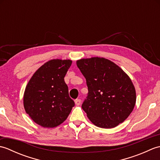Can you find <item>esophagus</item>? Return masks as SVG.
I'll return each instance as SVG.
<instances>
[{
  "label": "esophagus",
  "mask_w": 160,
  "mask_h": 160,
  "mask_svg": "<svg viewBox=\"0 0 160 160\" xmlns=\"http://www.w3.org/2000/svg\"><path fill=\"white\" fill-rule=\"evenodd\" d=\"M75 103H76V105H80L81 104V100L80 99H76V100H75Z\"/></svg>",
  "instance_id": "esophagus-1"
}]
</instances>
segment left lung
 <instances>
[{
    "instance_id": "obj_1",
    "label": "left lung",
    "mask_w": 160,
    "mask_h": 160,
    "mask_svg": "<svg viewBox=\"0 0 160 160\" xmlns=\"http://www.w3.org/2000/svg\"><path fill=\"white\" fill-rule=\"evenodd\" d=\"M76 64L87 81L89 92L82 108L88 118L103 128L122 123L136 102L130 78L116 64L104 58L80 59Z\"/></svg>"
}]
</instances>
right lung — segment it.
Here are the masks:
<instances>
[{
  "instance_id": "1",
  "label": "right lung",
  "mask_w": 160,
  "mask_h": 160,
  "mask_svg": "<svg viewBox=\"0 0 160 160\" xmlns=\"http://www.w3.org/2000/svg\"><path fill=\"white\" fill-rule=\"evenodd\" d=\"M71 63L70 60L48 61L36 71L25 88V110L42 127L53 128L62 124L74 107L64 80Z\"/></svg>"
}]
</instances>
